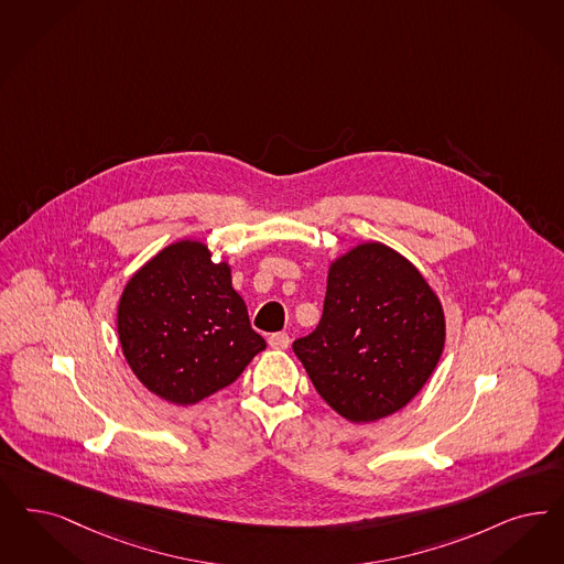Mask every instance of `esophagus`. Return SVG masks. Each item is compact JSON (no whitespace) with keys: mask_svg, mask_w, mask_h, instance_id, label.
<instances>
[{"mask_svg":"<svg viewBox=\"0 0 564 564\" xmlns=\"http://www.w3.org/2000/svg\"><path fill=\"white\" fill-rule=\"evenodd\" d=\"M290 344H292V339L288 333H271L269 335V346L272 350H288Z\"/></svg>","mask_w":564,"mask_h":564,"instance_id":"obj_1","label":"esophagus"}]
</instances>
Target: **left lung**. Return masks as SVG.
<instances>
[{"mask_svg":"<svg viewBox=\"0 0 564 564\" xmlns=\"http://www.w3.org/2000/svg\"><path fill=\"white\" fill-rule=\"evenodd\" d=\"M446 344V316L421 271L386 243H358L330 262L318 327L293 341L312 386L351 423L404 409Z\"/></svg>","mask_w":564,"mask_h":564,"instance_id":"obj_1","label":"left lung"}]
</instances>
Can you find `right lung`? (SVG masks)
<instances>
[{
  "label": "right lung",
  "instance_id": "right-lung-1",
  "mask_svg": "<svg viewBox=\"0 0 564 564\" xmlns=\"http://www.w3.org/2000/svg\"><path fill=\"white\" fill-rule=\"evenodd\" d=\"M117 329L137 379L178 406L231 386L267 348L231 285L229 262H214L195 239L166 246L129 279Z\"/></svg>",
  "mask_w": 564,
  "mask_h": 564
}]
</instances>
